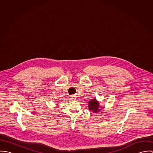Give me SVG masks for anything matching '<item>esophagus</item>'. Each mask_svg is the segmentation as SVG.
I'll return each mask as SVG.
<instances>
[{
	"mask_svg": "<svg viewBox=\"0 0 153 153\" xmlns=\"http://www.w3.org/2000/svg\"><path fill=\"white\" fill-rule=\"evenodd\" d=\"M71 98H72V100H75V95H71Z\"/></svg>",
	"mask_w": 153,
	"mask_h": 153,
	"instance_id": "esophagus-1",
	"label": "esophagus"
}]
</instances>
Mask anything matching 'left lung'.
<instances>
[{"instance_id":"8db88e82","label":"left lung","mask_w":153,"mask_h":153,"mask_svg":"<svg viewBox=\"0 0 153 153\" xmlns=\"http://www.w3.org/2000/svg\"><path fill=\"white\" fill-rule=\"evenodd\" d=\"M88 107H89V109L91 111H94V112H97L98 111V110H100L98 109L99 108V103L98 101H96V100L94 99L88 102Z\"/></svg>"}]
</instances>
